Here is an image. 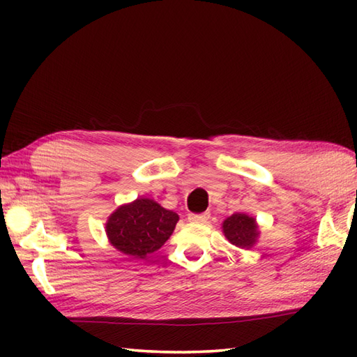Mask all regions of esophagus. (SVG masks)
Returning <instances> with one entry per match:
<instances>
[{"mask_svg":"<svg viewBox=\"0 0 357 357\" xmlns=\"http://www.w3.org/2000/svg\"><path fill=\"white\" fill-rule=\"evenodd\" d=\"M210 218V215L207 213H190L188 215V221L190 222H195V224H204V222H207V219Z\"/></svg>","mask_w":357,"mask_h":357,"instance_id":"esophagus-1","label":"esophagus"}]
</instances>
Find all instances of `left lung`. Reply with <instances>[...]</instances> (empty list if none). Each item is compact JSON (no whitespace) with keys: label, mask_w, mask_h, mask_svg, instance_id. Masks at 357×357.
<instances>
[{"label":"left lung","mask_w":357,"mask_h":357,"mask_svg":"<svg viewBox=\"0 0 357 357\" xmlns=\"http://www.w3.org/2000/svg\"><path fill=\"white\" fill-rule=\"evenodd\" d=\"M225 238L236 247H252L257 236V227L253 218L234 213L222 224Z\"/></svg>","instance_id":"1"}]
</instances>
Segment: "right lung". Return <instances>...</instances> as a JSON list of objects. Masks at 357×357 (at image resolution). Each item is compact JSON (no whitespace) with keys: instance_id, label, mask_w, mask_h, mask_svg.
I'll use <instances>...</instances> for the list:
<instances>
[{"instance_id":"1","label":"right lung","mask_w":357,"mask_h":357,"mask_svg":"<svg viewBox=\"0 0 357 357\" xmlns=\"http://www.w3.org/2000/svg\"><path fill=\"white\" fill-rule=\"evenodd\" d=\"M179 216L155 201L141 198L113 213L105 231L112 245L135 259H146L170 238Z\"/></svg>"}]
</instances>
